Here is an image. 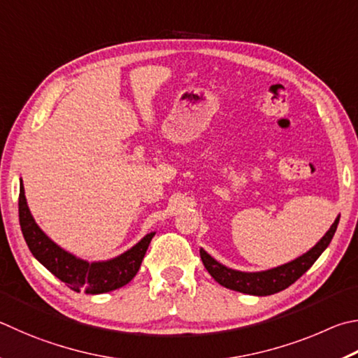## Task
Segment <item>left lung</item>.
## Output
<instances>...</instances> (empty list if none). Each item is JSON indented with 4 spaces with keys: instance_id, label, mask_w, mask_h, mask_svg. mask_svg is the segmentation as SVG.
Masks as SVG:
<instances>
[{
    "instance_id": "8db88e82",
    "label": "left lung",
    "mask_w": 358,
    "mask_h": 358,
    "mask_svg": "<svg viewBox=\"0 0 358 358\" xmlns=\"http://www.w3.org/2000/svg\"><path fill=\"white\" fill-rule=\"evenodd\" d=\"M340 217L335 219V222L330 227L329 231L321 238L313 249H310L302 257L292 259L291 263H287L278 268L263 271V272H241L225 268L224 264L217 263L211 255L200 249V258L203 262L206 271L210 272L211 277L222 287L244 292V294L252 296H271L278 291H283L289 285L294 283L299 277H302L313 263L320 258L321 253L327 249V245L332 241V238L336 231Z\"/></svg>"
}]
</instances>
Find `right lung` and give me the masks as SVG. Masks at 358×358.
Wrapping results in <instances>:
<instances>
[{
	"instance_id": "obj_1",
	"label": "right lung",
	"mask_w": 358,
	"mask_h": 358,
	"mask_svg": "<svg viewBox=\"0 0 358 358\" xmlns=\"http://www.w3.org/2000/svg\"><path fill=\"white\" fill-rule=\"evenodd\" d=\"M18 217H20L24 241L32 255L70 289L76 292L84 291L86 294H101V292L122 288L123 285L131 282L133 277L138 274L148 244L155 236V233H148L138 244L117 258L108 259V262L87 263L61 249L38 229L26 203L22 183L20 196H18Z\"/></svg>"
}]
</instances>
